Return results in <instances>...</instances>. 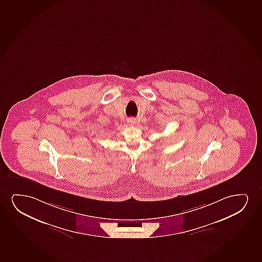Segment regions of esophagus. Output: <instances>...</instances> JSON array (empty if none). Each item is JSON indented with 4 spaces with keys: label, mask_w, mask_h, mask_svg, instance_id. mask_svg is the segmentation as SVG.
<instances>
[{
    "label": "esophagus",
    "mask_w": 262,
    "mask_h": 262,
    "mask_svg": "<svg viewBox=\"0 0 262 262\" xmlns=\"http://www.w3.org/2000/svg\"><path fill=\"white\" fill-rule=\"evenodd\" d=\"M128 123L129 125H134L136 123V120L130 118V119L128 120Z\"/></svg>",
    "instance_id": "1"
}]
</instances>
